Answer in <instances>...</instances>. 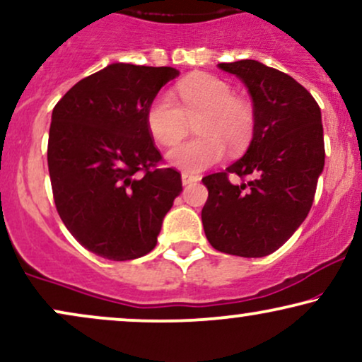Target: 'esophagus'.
Returning <instances> with one entry per match:
<instances>
[{"mask_svg": "<svg viewBox=\"0 0 362 362\" xmlns=\"http://www.w3.org/2000/svg\"><path fill=\"white\" fill-rule=\"evenodd\" d=\"M182 177V185H191V182H198L202 180V176H198V174H191V173H182L181 174Z\"/></svg>", "mask_w": 362, "mask_h": 362, "instance_id": "1", "label": "esophagus"}]
</instances>
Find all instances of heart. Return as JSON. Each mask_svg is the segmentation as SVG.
<instances>
[{"label": "heart", "mask_w": 362, "mask_h": 362, "mask_svg": "<svg viewBox=\"0 0 362 362\" xmlns=\"http://www.w3.org/2000/svg\"><path fill=\"white\" fill-rule=\"evenodd\" d=\"M171 93H159L146 110L151 137L160 146L171 147L186 136L189 120L194 124V139L174 147L168 158L186 171H203L218 163L226 153H240L255 134V110L247 100L235 97L233 87L213 75L182 80Z\"/></svg>", "instance_id": "obj_1"}]
</instances>
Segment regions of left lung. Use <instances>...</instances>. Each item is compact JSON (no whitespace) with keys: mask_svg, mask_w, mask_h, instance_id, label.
Wrapping results in <instances>:
<instances>
[{"mask_svg":"<svg viewBox=\"0 0 362 362\" xmlns=\"http://www.w3.org/2000/svg\"><path fill=\"white\" fill-rule=\"evenodd\" d=\"M218 66L247 86L257 124L243 158L203 177L204 235L218 252L265 257L287 242L314 203L325 158L320 107L297 80L260 62ZM230 175L244 182L233 185Z\"/></svg>","mask_w":362,"mask_h":362,"instance_id":"8db88e82","label":"left lung"}]
</instances>
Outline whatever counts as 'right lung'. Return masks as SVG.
<instances>
[{
    "label": "right lung",
    "mask_w": 362,
    "mask_h": 362,
    "mask_svg": "<svg viewBox=\"0 0 362 362\" xmlns=\"http://www.w3.org/2000/svg\"><path fill=\"white\" fill-rule=\"evenodd\" d=\"M171 66L112 64L88 75L53 107L48 171L66 230L114 262L144 257L182 191L147 131L146 110Z\"/></svg>",
    "instance_id": "1"
}]
</instances>
